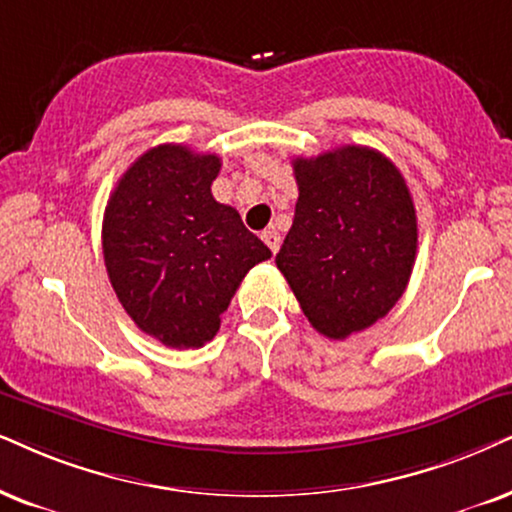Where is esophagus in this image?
<instances>
[{"instance_id":"esophagus-1","label":"esophagus","mask_w":512,"mask_h":512,"mask_svg":"<svg viewBox=\"0 0 512 512\" xmlns=\"http://www.w3.org/2000/svg\"><path fill=\"white\" fill-rule=\"evenodd\" d=\"M262 241L267 243V245H269V250L274 252V255H276V252H278V245H281V236H278L276 231H264V234H262Z\"/></svg>"}]
</instances>
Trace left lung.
<instances>
[{"mask_svg": "<svg viewBox=\"0 0 512 512\" xmlns=\"http://www.w3.org/2000/svg\"><path fill=\"white\" fill-rule=\"evenodd\" d=\"M295 219L276 267L321 335L345 340L383 319L416 262L418 222L397 165L368 146L295 158Z\"/></svg>", "mask_w": 512, "mask_h": 512, "instance_id": "8db88e82", "label": "left lung"}]
</instances>
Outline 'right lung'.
<instances>
[{
    "label": "right lung",
    "mask_w": 512,
    "mask_h": 512,
    "mask_svg": "<svg viewBox=\"0 0 512 512\" xmlns=\"http://www.w3.org/2000/svg\"><path fill=\"white\" fill-rule=\"evenodd\" d=\"M222 160L163 144L122 174L103 215V260L125 312L167 347H203L245 274L271 250L217 203Z\"/></svg>",
    "instance_id": "obj_1"
}]
</instances>
